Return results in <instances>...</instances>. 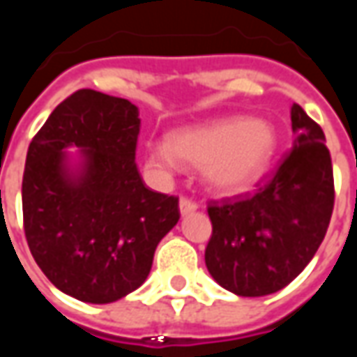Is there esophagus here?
<instances>
[{
	"mask_svg": "<svg viewBox=\"0 0 357 357\" xmlns=\"http://www.w3.org/2000/svg\"><path fill=\"white\" fill-rule=\"evenodd\" d=\"M197 208H199V206H197V202L189 201V199H185V197L179 201V212H181V216H187V214H191V212H195Z\"/></svg>",
	"mask_w": 357,
	"mask_h": 357,
	"instance_id": "obj_1",
	"label": "esophagus"
}]
</instances>
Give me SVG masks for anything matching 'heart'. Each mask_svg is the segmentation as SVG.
<instances>
[{
  "label": "heart",
  "mask_w": 357,
  "mask_h": 357,
  "mask_svg": "<svg viewBox=\"0 0 357 357\" xmlns=\"http://www.w3.org/2000/svg\"><path fill=\"white\" fill-rule=\"evenodd\" d=\"M275 132L268 122L243 116L181 128L166 143H151L147 164L160 174L178 170L179 160L202 168L206 185L220 195L247 191L268 170Z\"/></svg>",
  "instance_id": "heart-1"
}]
</instances>
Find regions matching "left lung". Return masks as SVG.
<instances>
[{
    "mask_svg": "<svg viewBox=\"0 0 357 357\" xmlns=\"http://www.w3.org/2000/svg\"><path fill=\"white\" fill-rule=\"evenodd\" d=\"M291 122L296 139L273 178L255 195L208 206L204 262L237 296L281 291L310 264L329 227L335 183L325 133L296 102Z\"/></svg>",
    "mask_w": 357,
    "mask_h": 357,
    "instance_id": "obj_1",
    "label": "left lung"
}]
</instances>
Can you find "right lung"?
<instances>
[{
  "label": "right lung",
  "instance_id": "right-lung-1",
  "mask_svg": "<svg viewBox=\"0 0 357 357\" xmlns=\"http://www.w3.org/2000/svg\"><path fill=\"white\" fill-rule=\"evenodd\" d=\"M139 110L78 89L28 147L22 216L28 247L51 283L89 304L145 283L156 245L179 220L178 199L143 183L135 164ZM78 148V157L68 155Z\"/></svg>",
  "mask_w": 357,
  "mask_h": 357
}]
</instances>
